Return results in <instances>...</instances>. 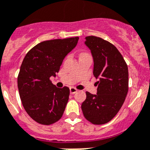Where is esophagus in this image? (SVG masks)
<instances>
[{
	"mask_svg": "<svg viewBox=\"0 0 150 150\" xmlns=\"http://www.w3.org/2000/svg\"><path fill=\"white\" fill-rule=\"evenodd\" d=\"M70 92L71 94H74V93H75L77 92V90H76V88H74V87H70Z\"/></svg>",
	"mask_w": 150,
	"mask_h": 150,
	"instance_id": "esophagus-1",
	"label": "esophagus"
}]
</instances>
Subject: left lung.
I'll return each mask as SVG.
<instances>
[{
  "label": "left lung",
  "instance_id": "1",
  "mask_svg": "<svg viewBox=\"0 0 150 150\" xmlns=\"http://www.w3.org/2000/svg\"><path fill=\"white\" fill-rule=\"evenodd\" d=\"M84 44L91 51L93 59V74L97 92H86L81 105L84 117L93 124L110 122L117 114L128 93V67L117 48L100 38L89 36Z\"/></svg>",
  "mask_w": 150,
  "mask_h": 150
}]
</instances>
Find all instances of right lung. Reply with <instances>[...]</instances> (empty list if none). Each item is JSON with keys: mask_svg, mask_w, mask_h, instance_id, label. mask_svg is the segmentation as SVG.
<instances>
[{"mask_svg": "<svg viewBox=\"0 0 150 150\" xmlns=\"http://www.w3.org/2000/svg\"><path fill=\"white\" fill-rule=\"evenodd\" d=\"M79 38L46 40L26 54L17 77L23 108L38 123L50 125L63 116L70 89L58 88L50 76H56L63 60L77 44Z\"/></svg>", "mask_w": 150, "mask_h": 150, "instance_id": "add662e5", "label": "right lung"}]
</instances>
